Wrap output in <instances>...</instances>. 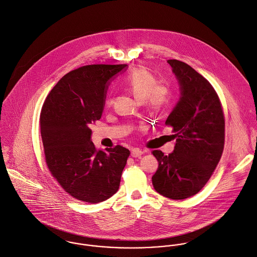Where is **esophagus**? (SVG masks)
<instances>
[{"label":"esophagus","instance_id":"obj_1","mask_svg":"<svg viewBox=\"0 0 257 257\" xmlns=\"http://www.w3.org/2000/svg\"><path fill=\"white\" fill-rule=\"evenodd\" d=\"M144 154V152L138 148H134L132 151H131V156L134 157V158H137V157H141L142 155Z\"/></svg>","mask_w":257,"mask_h":257}]
</instances>
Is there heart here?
<instances>
[{"label":"heart","mask_w":257,"mask_h":257,"mask_svg":"<svg viewBox=\"0 0 257 257\" xmlns=\"http://www.w3.org/2000/svg\"><path fill=\"white\" fill-rule=\"evenodd\" d=\"M124 86L128 88L140 101H146L148 107L155 111L162 110L169 102V90L158 84L154 75L143 67H138L124 78ZM112 99L106 101L111 105Z\"/></svg>","instance_id":"b5f03b06"}]
</instances>
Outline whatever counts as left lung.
<instances>
[{
	"instance_id": "1",
	"label": "left lung",
	"mask_w": 257,
	"mask_h": 257,
	"mask_svg": "<svg viewBox=\"0 0 257 257\" xmlns=\"http://www.w3.org/2000/svg\"><path fill=\"white\" fill-rule=\"evenodd\" d=\"M181 86V98L166 120L176 139L173 153H152L159 167L152 183L162 196L184 200L195 196L216 168L224 147V115L212 85L189 64L169 59Z\"/></svg>"
}]
</instances>
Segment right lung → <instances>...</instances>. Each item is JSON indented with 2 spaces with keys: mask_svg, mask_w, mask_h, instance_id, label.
<instances>
[{
  "mask_svg": "<svg viewBox=\"0 0 257 257\" xmlns=\"http://www.w3.org/2000/svg\"><path fill=\"white\" fill-rule=\"evenodd\" d=\"M127 64H90L66 73L42 107L41 135L48 168L72 198L98 204L119 189L130 151H96L89 126L102 115L109 79Z\"/></svg>",
  "mask_w": 257,
  "mask_h": 257,
  "instance_id": "add662e5",
  "label": "right lung"
}]
</instances>
